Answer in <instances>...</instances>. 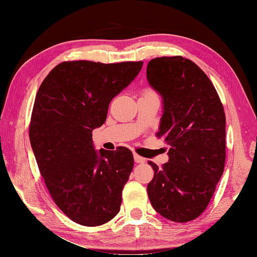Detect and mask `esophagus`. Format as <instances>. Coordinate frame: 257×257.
Wrapping results in <instances>:
<instances>
[{
  "label": "esophagus",
  "instance_id": "obj_1",
  "mask_svg": "<svg viewBox=\"0 0 257 257\" xmlns=\"http://www.w3.org/2000/svg\"><path fill=\"white\" fill-rule=\"evenodd\" d=\"M134 161H136L137 164H143L146 161V159L143 158V157L139 156L138 154H134Z\"/></svg>",
  "mask_w": 257,
  "mask_h": 257
}]
</instances>
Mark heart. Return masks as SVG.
<instances>
[{
  "label": "heart",
  "instance_id": "1",
  "mask_svg": "<svg viewBox=\"0 0 257 257\" xmlns=\"http://www.w3.org/2000/svg\"><path fill=\"white\" fill-rule=\"evenodd\" d=\"M150 94H156V92L152 89H150V88H146V89L142 90V97L150 96Z\"/></svg>",
  "mask_w": 257,
  "mask_h": 257
}]
</instances>
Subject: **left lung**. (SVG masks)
<instances>
[{"instance_id":"8db88e82","label":"left lung","mask_w":257,"mask_h":257,"mask_svg":"<svg viewBox=\"0 0 257 257\" xmlns=\"http://www.w3.org/2000/svg\"><path fill=\"white\" fill-rule=\"evenodd\" d=\"M147 78L164 99L156 137L169 146V161L148 184L154 209L166 219L187 222L209 205L226 161V115L213 83L183 56L157 57Z\"/></svg>"}]
</instances>
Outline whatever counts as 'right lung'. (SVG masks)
<instances>
[{
    "mask_svg": "<svg viewBox=\"0 0 257 257\" xmlns=\"http://www.w3.org/2000/svg\"><path fill=\"white\" fill-rule=\"evenodd\" d=\"M142 61H65L36 94L29 139L53 201L72 221L100 226L119 212L134 166L132 151H94L92 130L105 123L109 102L141 71Z\"/></svg>",
    "mask_w": 257,
    "mask_h": 257,
    "instance_id": "right-lung-1",
    "label": "right lung"
}]
</instances>
